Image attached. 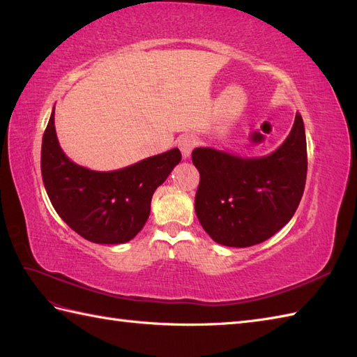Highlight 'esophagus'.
<instances>
[{
	"instance_id": "obj_1",
	"label": "esophagus",
	"mask_w": 357,
	"mask_h": 357,
	"mask_svg": "<svg viewBox=\"0 0 357 357\" xmlns=\"http://www.w3.org/2000/svg\"><path fill=\"white\" fill-rule=\"evenodd\" d=\"M195 146H197V138L193 137L192 134H185V135H181L178 138V147H180L181 153H183V156H185V158L190 156L192 150H193V147H195Z\"/></svg>"
}]
</instances>
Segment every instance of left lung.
<instances>
[{
	"instance_id": "1",
	"label": "left lung",
	"mask_w": 357,
	"mask_h": 357,
	"mask_svg": "<svg viewBox=\"0 0 357 357\" xmlns=\"http://www.w3.org/2000/svg\"><path fill=\"white\" fill-rule=\"evenodd\" d=\"M192 162L199 171L195 213L204 231L228 247L259 244L291 219L304 193V122L296 114L286 142L268 156L243 159L198 147Z\"/></svg>"
}]
</instances>
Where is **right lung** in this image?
I'll return each mask as SVG.
<instances>
[{"instance_id":"right-lung-1","label":"right lung","mask_w":357,"mask_h":357,"mask_svg":"<svg viewBox=\"0 0 357 357\" xmlns=\"http://www.w3.org/2000/svg\"><path fill=\"white\" fill-rule=\"evenodd\" d=\"M53 123L55 110L41 144V176L53 208L88 241L132 240L149 218L155 190L180 162V150L171 149L123 169L91 171L63 155Z\"/></svg>"}]
</instances>
